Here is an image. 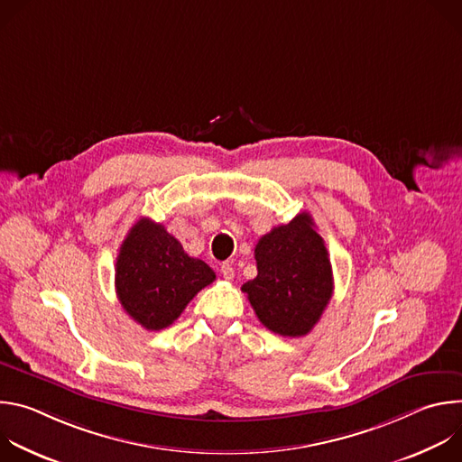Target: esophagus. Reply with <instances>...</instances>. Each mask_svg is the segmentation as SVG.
<instances>
[{"mask_svg": "<svg viewBox=\"0 0 462 462\" xmlns=\"http://www.w3.org/2000/svg\"><path fill=\"white\" fill-rule=\"evenodd\" d=\"M221 274L225 280H232L234 278V267L230 265V263H223L221 265Z\"/></svg>", "mask_w": 462, "mask_h": 462, "instance_id": "esophagus-1", "label": "esophagus"}]
</instances>
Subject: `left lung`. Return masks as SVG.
Wrapping results in <instances>:
<instances>
[{
    "mask_svg": "<svg viewBox=\"0 0 462 462\" xmlns=\"http://www.w3.org/2000/svg\"><path fill=\"white\" fill-rule=\"evenodd\" d=\"M257 276L241 291L259 321L282 337H305L333 296V267L312 217L274 226L254 250Z\"/></svg>",
    "mask_w": 462,
    "mask_h": 462,
    "instance_id": "left-lung-1",
    "label": "left lung"
}]
</instances>
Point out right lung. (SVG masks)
I'll return each mask as SVG.
<instances>
[{
	"instance_id": "1",
	"label": "right lung",
	"mask_w": 462,
	"mask_h": 462,
	"mask_svg": "<svg viewBox=\"0 0 462 462\" xmlns=\"http://www.w3.org/2000/svg\"><path fill=\"white\" fill-rule=\"evenodd\" d=\"M214 280L216 273L203 259L189 257L162 225L148 217L131 226L116 255L118 301L148 331L171 325Z\"/></svg>"
}]
</instances>
